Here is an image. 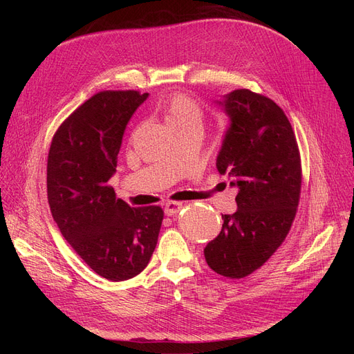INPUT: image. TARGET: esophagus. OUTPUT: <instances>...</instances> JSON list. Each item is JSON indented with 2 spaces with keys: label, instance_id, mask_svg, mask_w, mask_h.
<instances>
[{
  "label": "esophagus",
  "instance_id": "1",
  "mask_svg": "<svg viewBox=\"0 0 354 354\" xmlns=\"http://www.w3.org/2000/svg\"><path fill=\"white\" fill-rule=\"evenodd\" d=\"M182 208H183L182 202H167L165 205V214L167 216H172V215H176Z\"/></svg>",
  "mask_w": 354,
  "mask_h": 354
}]
</instances>
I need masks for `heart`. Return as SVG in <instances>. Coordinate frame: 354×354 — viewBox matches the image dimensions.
Instances as JSON below:
<instances>
[{
	"label": "heart",
	"instance_id": "obj_1",
	"mask_svg": "<svg viewBox=\"0 0 354 354\" xmlns=\"http://www.w3.org/2000/svg\"><path fill=\"white\" fill-rule=\"evenodd\" d=\"M165 120L167 126L176 124H189V123H202V109L191 97L185 95H175L167 100L163 106Z\"/></svg>",
	"mask_w": 354,
	"mask_h": 354
}]
</instances>
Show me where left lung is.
<instances>
[{"mask_svg": "<svg viewBox=\"0 0 354 354\" xmlns=\"http://www.w3.org/2000/svg\"><path fill=\"white\" fill-rule=\"evenodd\" d=\"M230 126L216 169L238 188L236 212L222 215L219 235L203 250L208 266L230 278H244L283 244L299 207L301 162L283 109L248 88L216 100Z\"/></svg>", "mask_w": 354, "mask_h": 354, "instance_id": "1", "label": "left lung"}]
</instances>
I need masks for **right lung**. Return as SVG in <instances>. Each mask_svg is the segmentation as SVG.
<instances>
[{
  "label": "right lung",
  "instance_id": "obj_1",
  "mask_svg": "<svg viewBox=\"0 0 354 354\" xmlns=\"http://www.w3.org/2000/svg\"><path fill=\"white\" fill-rule=\"evenodd\" d=\"M135 90L91 96L62 123L50 146L47 196L62 235L109 281H124L151 261L160 207L130 208L109 187L126 126L147 99Z\"/></svg>",
  "mask_w": 354,
  "mask_h": 354
}]
</instances>
